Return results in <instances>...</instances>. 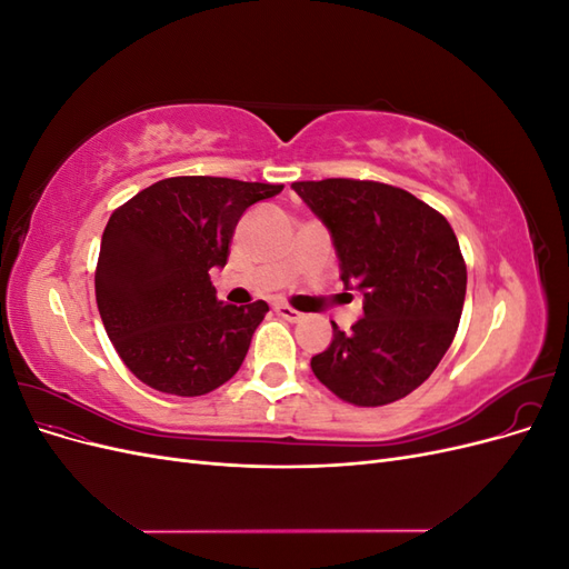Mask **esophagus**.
<instances>
[{
  "label": "esophagus",
  "instance_id": "esophagus-1",
  "mask_svg": "<svg viewBox=\"0 0 569 569\" xmlns=\"http://www.w3.org/2000/svg\"><path fill=\"white\" fill-rule=\"evenodd\" d=\"M274 313H278L282 320H287V322H299L301 318H303V313H299V311H295V308L291 306H284V303H278L274 306Z\"/></svg>",
  "mask_w": 569,
  "mask_h": 569
}]
</instances>
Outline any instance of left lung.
Segmentation results:
<instances>
[{"label":"left lung","instance_id":"1","mask_svg":"<svg viewBox=\"0 0 569 569\" xmlns=\"http://www.w3.org/2000/svg\"><path fill=\"white\" fill-rule=\"evenodd\" d=\"M332 232L341 282L363 291L351 332L311 358L341 401L375 408L403 399L435 372L458 332L468 268L453 228L401 187L327 178L291 182Z\"/></svg>","mask_w":569,"mask_h":569}]
</instances>
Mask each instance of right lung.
<instances>
[{
	"instance_id": "obj_1",
	"label": "right lung",
	"mask_w": 569,
	"mask_h": 569,
	"mask_svg": "<svg viewBox=\"0 0 569 569\" xmlns=\"http://www.w3.org/2000/svg\"><path fill=\"white\" fill-rule=\"evenodd\" d=\"M282 187L166 178L111 213L94 295L113 349L137 380L163 393L203 396L239 370L268 303L218 301L209 270L228 263L249 206Z\"/></svg>"
}]
</instances>
